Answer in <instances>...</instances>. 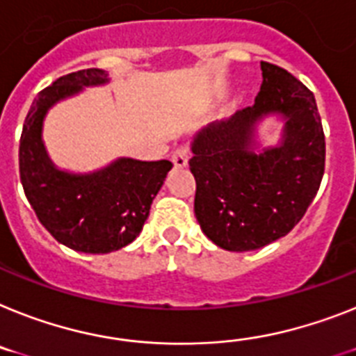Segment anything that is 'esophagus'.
<instances>
[{
  "instance_id": "34e87169",
  "label": "esophagus",
  "mask_w": 356,
  "mask_h": 356,
  "mask_svg": "<svg viewBox=\"0 0 356 356\" xmlns=\"http://www.w3.org/2000/svg\"><path fill=\"white\" fill-rule=\"evenodd\" d=\"M188 159H190V150L184 148V146L177 148V150L172 154V163L175 164L177 168H184V166L188 164Z\"/></svg>"
}]
</instances>
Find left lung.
<instances>
[{"mask_svg":"<svg viewBox=\"0 0 356 356\" xmlns=\"http://www.w3.org/2000/svg\"><path fill=\"white\" fill-rule=\"evenodd\" d=\"M261 70L255 103L192 141L195 217L206 237L228 252H252L288 235L324 175L325 139L313 92L277 65L262 61ZM268 115L283 118V139L257 152L256 122Z\"/></svg>","mask_w":356,"mask_h":356,"instance_id":"left-lung-1","label":"left lung"}]
</instances>
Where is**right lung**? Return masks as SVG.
<instances>
[{
	"label": "right lung",
	"mask_w": 356,
	"mask_h": 356,
	"mask_svg": "<svg viewBox=\"0 0 356 356\" xmlns=\"http://www.w3.org/2000/svg\"><path fill=\"white\" fill-rule=\"evenodd\" d=\"M108 83L101 68L59 77L38 94L26 113L19 141V177L35 215L58 243L83 253H110L136 241L163 186L170 161L121 157L92 173L56 168L44 150V115L85 86Z\"/></svg>",
	"instance_id": "obj_1"
}]
</instances>
